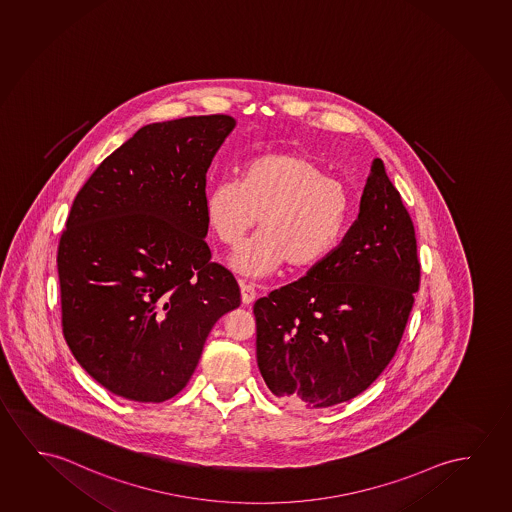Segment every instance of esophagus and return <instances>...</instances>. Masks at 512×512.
<instances>
[{"instance_id": "1", "label": "esophagus", "mask_w": 512, "mask_h": 512, "mask_svg": "<svg viewBox=\"0 0 512 512\" xmlns=\"http://www.w3.org/2000/svg\"><path fill=\"white\" fill-rule=\"evenodd\" d=\"M239 287H241V299H243L244 305H252L253 299H255V287L252 284H246L244 280L239 282Z\"/></svg>"}]
</instances>
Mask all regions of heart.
I'll return each mask as SVG.
<instances>
[{
    "label": "heart",
    "instance_id": "obj_1",
    "mask_svg": "<svg viewBox=\"0 0 512 512\" xmlns=\"http://www.w3.org/2000/svg\"><path fill=\"white\" fill-rule=\"evenodd\" d=\"M344 184L308 156L278 152L253 158L241 181L221 179L207 189L205 218L220 243L236 248L255 227L260 232L234 255L239 273L264 276L282 268H310L340 243L349 218Z\"/></svg>",
    "mask_w": 512,
    "mask_h": 512
}]
</instances>
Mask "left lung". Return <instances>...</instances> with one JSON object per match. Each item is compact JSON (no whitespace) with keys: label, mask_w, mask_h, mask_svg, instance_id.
Wrapping results in <instances>:
<instances>
[{"label":"left lung","mask_w":512,"mask_h":512,"mask_svg":"<svg viewBox=\"0 0 512 512\" xmlns=\"http://www.w3.org/2000/svg\"><path fill=\"white\" fill-rule=\"evenodd\" d=\"M420 287L415 227L376 158L342 243L298 282L253 305L269 390L323 409L367 390L394 358Z\"/></svg>","instance_id":"1"}]
</instances>
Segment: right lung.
<instances>
[{"instance_id": "add662e5", "label": "right lung", "mask_w": 512, "mask_h": 512, "mask_svg": "<svg viewBox=\"0 0 512 512\" xmlns=\"http://www.w3.org/2000/svg\"><path fill=\"white\" fill-rule=\"evenodd\" d=\"M228 115L142 127L97 166L58 244L62 330L111 394L163 402L197 369L209 331L241 305L205 243V173Z\"/></svg>"}]
</instances>
